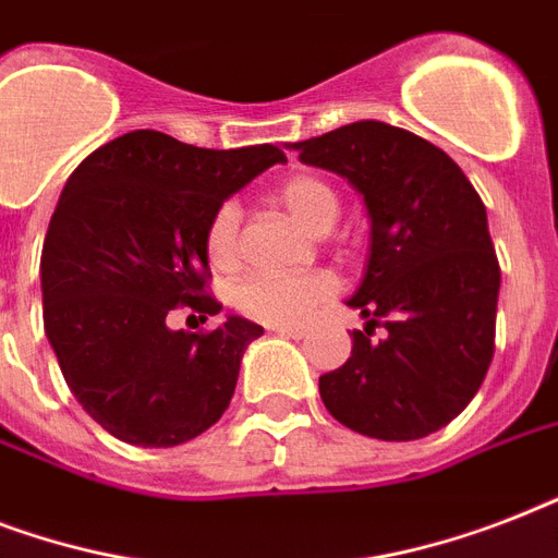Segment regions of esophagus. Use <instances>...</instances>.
<instances>
[{"label":"esophagus","instance_id":"34e87169","mask_svg":"<svg viewBox=\"0 0 558 558\" xmlns=\"http://www.w3.org/2000/svg\"><path fill=\"white\" fill-rule=\"evenodd\" d=\"M269 330L287 336V339H304L306 336V327H301V324H271Z\"/></svg>","mask_w":558,"mask_h":558}]
</instances>
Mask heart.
I'll list each match as a JSON object with an SVG mask.
<instances>
[{
	"label": "heart",
	"instance_id": "b5f03b06",
	"mask_svg": "<svg viewBox=\"0 0 558 558\" xmlns=\"http://www.w3.org/2000/svg\"><path fill=\"white\" fill-rule=\"evenodd\" d=\"M278 202L301 226L324 234L339 219V199L327 182L292 177L278 187ZM240 210L226 202L210 217L205 252L217 269H234L240 257ZM336 292L330 275H252L234 289L236 306L263 324H295Z\"/></svg>",
	"mask_w": 558,
	"mask_h": 558
}]
</instances>
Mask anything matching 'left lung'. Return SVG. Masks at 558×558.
Listing matches in <instances>:
<instances>
[{
	"label": "left lung",
	"mask_w": 558,
	"mask_h": 558,
	"mask_svg": "<svg viewBox=\"0 0 558 558\" xmlns=\"http://www.w3.org/2000/svg\"><path fill=\"white\" fill-rule=\"evenodd\" d=\"M287 147L348 179L371 222L365 275L348 301L365 330L350 336L348 362L318 379L324 405L376 440L440 432L472 402L495 353L501 269L484 202L440 147L385 121Z\"/></svg>",
	"instance_id": "obj_1"
}]
</instances>
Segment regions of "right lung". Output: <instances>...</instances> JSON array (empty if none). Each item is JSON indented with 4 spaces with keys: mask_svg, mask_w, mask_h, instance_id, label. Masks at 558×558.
<instances>
[{
    "mask_svg": "<svg viewBox=\"0 0 558 558\" xmlns=\"http://www.w3.org/2000/svg\"><path fill=\"white\" fill-rule=\"evenodd\" d=\"M287 156L271 144L205 150L135 130L77 165L48 222L43 324L63 379L112 437L170 449L217 423L260 324L170 330L173 306L205 322V231L222 202Z\"/></svg>",
    "mask_w": 558,
    "mask_h": 558,
    "instance_id": "add662e5",
    "label": "right lung"
}]
</instances>
